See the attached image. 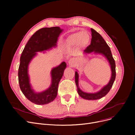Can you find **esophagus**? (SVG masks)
<instances>
[{"label":"esophagus","mask_w":135,"mask_h":135,"mask_svg":"<svg viewBox=\"0 0 135 135\" xmlns=\"http://www.w3.org/2000/svg\"><path fill=\"white\" fill-rule=\"evenodd\" d=\"M69 65L71 66V67H73L75 65V60L74 59H70L69 62Z\"/></svg>","instance_id":"esophagus-1"}]
</instances>
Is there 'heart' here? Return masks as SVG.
<instances>
[{
	"mask_svg": "<svg viewBox=\"0 0 135 135\" xmlns=\"http://www.w3.org/2000/svg\"><path fill=\"white\" fill-rule=\"evenodd\" d=\"M91 35L89 32L83 31L70 34L66 40V44L69 46L78 45L80 47L87 46L90 42Z\"/></svg>",
	"mask_w": 135,
	"mask_h": 135,
	"instance_id": "heart-1",
	"label": "heart"
}]
</instances>
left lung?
I'll return each mask as SVG.
<instances>
[{
	"instance_id": "obj_1",
	"label": "left lung",
	"mask_w": 135,
	"mask_h": 135,
	"mask_svg": "<svg viewBox=\"0 0 135 135\" xmlns=\"http://www.w3.org/2000/svg\"><path fill=\"white\" fill-rule=\"evenodd\" d=\"M92 38L91 44L84 50L85 54H89L92 52L100 53L104 55L109 62L112 70V77L109 83L104 86L101 91L95 94H89L83 92L78 86V74L77 72L75 73V82L77 87V91L78 94L83 98L88 100H96L100 99L107 95L110 91L113 84L115 79V62L110 51V47L106 43L101 35L97 32L95 30L91 28Z\"/></svg>"
}]
</instances>
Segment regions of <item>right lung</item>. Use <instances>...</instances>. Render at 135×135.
<instances>
[{
  "label": "right lung",
  "instance_id": "add662e5",
  "mask_svg": "<svg viewBox=\"0 0 135 135\" xmlns=\"http://www.w3.org/2000/svg\"><path fill=\"white\" fill-rule=\"evenodd\" d=\"M62 31V30L59 27L41 28L31 37L21 54L18 71L20 87L28 100L36 104H45L54 100L57 95L59 84L66 67V63L63 62L60 66L52 70L51 86L46 91L38 94L35 93L31 88L27 73L28 64L36 55V52L46 50L56 46Z\"/></svg>",
  "mask_w": 135,
  "mask_h": 135
}]
</instances>
